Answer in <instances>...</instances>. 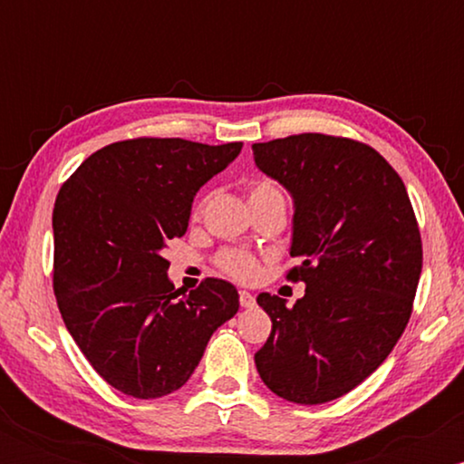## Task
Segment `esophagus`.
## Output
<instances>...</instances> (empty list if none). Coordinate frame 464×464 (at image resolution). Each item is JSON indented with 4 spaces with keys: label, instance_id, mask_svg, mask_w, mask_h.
I'll list each match as a JSON object with an SVG mask.
<instances>
[{
    "label": "esophagus",
    "instance_id": "34e87169",
    "mask_svg": "<svg viewBox=\"0 0 464 464\" xmlns=\"http://www.w3.org/2000/svg\"><path fill=\"white\" fill-rule=\"evenodd\" d=\"M239 305L242 307H253L255 305V296L246 290H239Z\"/></svg>",
    "mask_w": 464,
    "mask_h": 464
}]
</instances>
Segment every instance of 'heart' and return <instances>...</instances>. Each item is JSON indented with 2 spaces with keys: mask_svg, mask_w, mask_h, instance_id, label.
I'll return each mask as SVG.
<instances>
[{
  "mask_svg": "<svg viewBox=\"0 0 464 464\" xmlns=\"http://www.w3.org/2000/svg\"><path fill=\"white\" fill-rule=\"evenodd\" d=\"M268 198H284L281 189L276 185L268 183V180H259V183L250 185L248 191V202L255 200H268ZM220 268L225 270L227 275H231L233 279L239 281H250L257 276V262L255 257H250L244 250H225L218 259Z\"/></svg>",
  "mask_w": 464,
  "mask_h": 464,
  "instance_id": "b5f03b06",
  "label": "heart"
}]
</instances>
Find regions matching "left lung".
Segmentation results:
<instances>
[{
  "label": "left lung",
  "instance_id": "1",
  "mask_svg": "<svg viewBox=\"0 0 464 464\" xmlns=\"http://www.w3.org/2000/svg\"><path fill=\"white\" fill-rule=\"evenodd\" d=\"M255 165L295 200L292 307L262 292L273 332L255 366L275 395L332 401L388 358L412 314L423 248L403 180L380 152L344 137L303 132L253 143Z\"/></svg>",
  "mask_w": 464,
  "mask_h": 464
}]
</instances>
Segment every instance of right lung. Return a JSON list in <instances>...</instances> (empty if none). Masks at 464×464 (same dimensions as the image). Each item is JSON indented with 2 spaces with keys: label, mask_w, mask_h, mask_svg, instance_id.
<instances>
[{
  "label": "right lung",
  "mask_w": 464,
  "mask_h": 464,
  "mask_svg": "<svg viewBox=\"0 0 464 464\" xmlns=\"http://www.w3.org/2000/svg\"><path fill=\"white\" fill-rule=\"evenodd\" d=\"M242 141H117L84 159L54 205V295L67 332L124 395L179 391L220 324L239 310L236 285L205 279L183 295L163 250L185 236L198 189Z\"/></svg>",
  "instance_id": "1"
}]
</instances>
